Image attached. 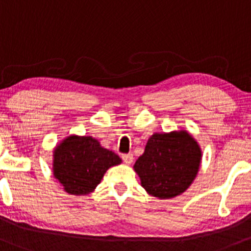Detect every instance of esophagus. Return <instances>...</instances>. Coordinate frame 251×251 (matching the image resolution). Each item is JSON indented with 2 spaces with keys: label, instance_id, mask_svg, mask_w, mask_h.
Masks as SVG:
<instances>
[{
  "label": "esophagus",
  "instance_id": "obj_1",
  "mask_svg": "<svg viewBox=\"0 0 251 251\" xmlns=\"http://www.w3.org/2000/svg\"><path fill=\"white\" fill-rule=\"evenodd\" d=\"M122 159H123V161H125L126 165H130L131 162H133V160H134V155L133 154H123L122 155Z\"/></svg>",
  "mask_w": 251,
  "mask_h": 251
}]
</instances>
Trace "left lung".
<instances>
[{
  "mask_svg": "<svg viewBox=\"0 0 251 251\" xmlns=\"http://www.w3.org/2000/svg\"><path fill=\"white\" fill-rule=\"evenodd\" d=\"M201 161V149L186 130L155 133L148 139L134 170L147 193L171 199L190 187Z\"/></svg>",
  "mask_w": 251,
  "mask_h": 251,
  "instance_id": "left-lung-1",
  "label": "left lung"
}]
</instances>
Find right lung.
Instances as JSON below:
<instances>
[{"instance_id": "right-lung-1", "label": "right lung", "mask_w": 251, "mask_h": 251, "mask_svg": "<svg viewBox=\"0 0 251 251\" xmlns=\"http://www.w3.org/2000/svg\"><path fill=\"white\" fill-rule=\"evenodd\" d=\"M121 162L117 154L94 137L71 135L53 151V176L67 193L85 196L97 187L109 168Z\"/></svg>"}]
</instances>
